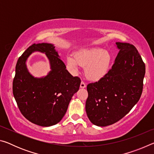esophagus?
<instances>
[{
  "label": "esophagus",
  "instance_id": "obj_1",
  "mask_svg": "<svg viewBox=\"0 0 154 154\" xmlns=\"http://www.w3.org/2000/svg\"><path fill=\"white\" fill-rule=\"evenodd\" d=\"M85 87H86V85H85V83L83 82H81V84H80V88H85Z\"/></svg>",
  "mask_w": 154,
  "mask_h": 154
}]
</instances>
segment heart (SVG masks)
I'll return each mask as SVG.
<instances>
[{
	"label": "heart",
	"mask_w": 154,
	"mask_h": 154,
	"mask_svg": "<svg viewBox=\"0 0 154 154\" xmlns=\"http://www.w3.org/2000/svg\"><path fill=\"white\" fill-rule=\"evenodd\" d=\"M111 62L112 57L109 52L101 48L82 49L75 56H67V64L72 71L77 72L81 66H85V76L94 82L101 79L107 74Z\"/></svg>",
	"instance_id": "obj_1"
}]
</instances>
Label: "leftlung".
I'll return each instance as SVG.
<instances>
[{
    "mask_svg": "<svg viewBox=\"0 0 154 154\" xmlns=\"http://www.w3.org/2000/svg\"><path fill=\"white\" fill-rule=\"evenodd\" d=\"M119 49L115 62L105 77L87 85L85 111L90 121L106 126L123 118L141 96L145 65L136 48L116 43Z\"/></svg>",
    "mask_w": 154,
    "mask_h": 154,
    "instance_id": "obj_1",
    "label": "left lung"
}]
</instances>
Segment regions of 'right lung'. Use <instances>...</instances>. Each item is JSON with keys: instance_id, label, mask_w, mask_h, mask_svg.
<instances>
[{"instance_id": "obj_1", "label": "right lung", "mask_w": 154, "mask_h": 154, "mask_svg": "<svg viewBox=\"0 0 154 154\" xmlns=\"http://www.w3.org/2000/svg\"><path fill=\"white\" fill-rule=\"evenodd\" d=\"M46 54L51 71L45 77L35 78L27 69L26 61L32 53ZM81 80L66 69L53 44L42 43L30 46L21 56L15 66L13 93L21 113L32 123L43 127L60 122Z\"/></svg>"}]
</instances>
